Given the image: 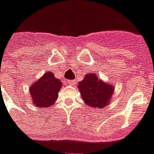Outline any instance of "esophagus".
<instances>
[{"label": "esophagus", "mask_w": 154, "mask_h": 154, "mask_svg": "<svg viewBox=\"0 0 154 154\" xmlns=\"http://www.w3.org/2000/svg\"><path fill=\"white\" fill-rule=\"evenodd\" d=\"M69 85H73L75 84V81H73V80H70V81H68Z\"/></svg>", "instance_id": "1"}]
</instances>
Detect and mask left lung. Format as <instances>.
Returning <instances> with one entry per match:
<instances>
[{
  "mask_svg": "<svg viewBox=\"0 0 154 154\" xmlns=\"http://www.w3.org/2000/svg\"><path fill=\"white\" fill-rule=\"evenodd\" d=\"M78 89L83 100L90 107L103 108L109 103L114 93L113 85L105 83L94 73L86 74L78 84Z\"/></svg>",
  "mask_w": 154,
  "mask_h": 154,
  "instance_id": "left-lung-1",
  "label": "left lung"
}]
</instances>
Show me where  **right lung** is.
Wrapping results in <instances>:
<instances>
[{"mask_svg":"<svg viewBox=\"0 0 154 154\" xmlns=\"http://www.w3.org/2000/svg\"><path fill=\"white\" fill-rule=\"evenodd\" d=\"M62 84L52 72L45 73L30 87L32 103L38 107H49L57 100Z\"/></svg>","mask_w":154,"mask_h":154,"instance_id":"1","label":"right lung"}]
</instances>
